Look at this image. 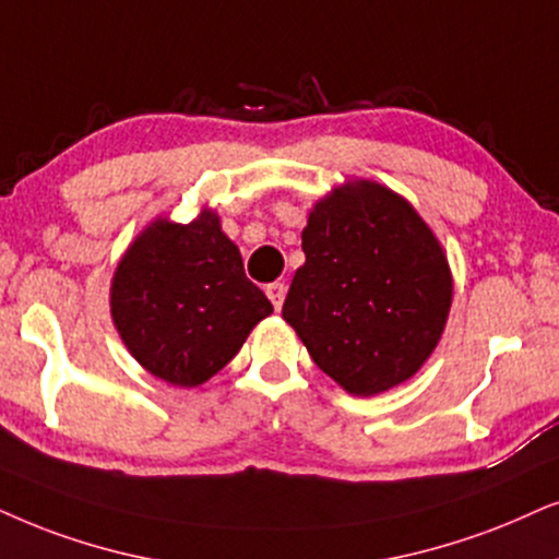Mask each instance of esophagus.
Segmentation results:
<instances>
[{
  "label": "esophagus",
  "instance_id": "1",
  "mask_svg": "<svg viewBox=\"0 0 559 559\" xmlns=\"http://www.w3.org/2000/svg\"><path fill=\"white\" fill-rule=\"evenodd\" d=\"M265 294H267V299H271L275 312H278V309L284 307V299H286V284H281V281H275V284H267Z\"/></svg>",
  "mask_w": 559,
  "mask_h": 559
}]
</instances>
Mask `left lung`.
<instances>
[{"instance_id":"obj_1","label":"left lung","mask_w":559,"mask_h":559,"mask_svg":"<svg viewBox=\"0 0 559 559\" xmlns=\"http://www.w3.org/2000/svg\"><path fill=\"white\" fill-rule=\"evenodd\" d=\"M301 250L284 320L312 361L358 397L413 377L451 307L447 255L415 209L377 182H348L309 214Z\"/></svg>"}]
</instances>
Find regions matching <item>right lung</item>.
<instances>
[{
  "instance_id": "right-lung-1",
  "label": "right lung",
  "mask_w": 559,
  "mask_h": 559,
  "mask_svg": "<svg viewBox=\"0 0 559 559\" xmlns=\"http://www.w3.org/2000/svg\"><path fill=\"white\" fill-rule=\"evenodd\" d=\"M126 348L175 386H198L227 366L273 304L245 275L214 211L182 227L154 222L129 247L110 288Z\"/></svg>"
}]
</instances>
